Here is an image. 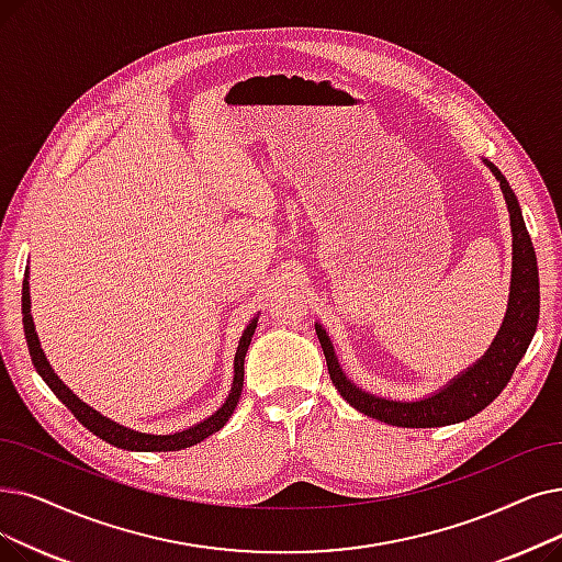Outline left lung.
Segmentation results:
<instances>
[{"mask_svg": "<svg viewBox=\"0 0 562 562\" xmlns=\"http://www.w3.org/2000/svg\"><path fill=\"white\" fill-rule=\"evenodd\" d=\"M490 169L494 177L501 181V190L505 194L509 223H512V284H509V303L505 322L494 339L492 349L477 360L469 372L452 379L441 393H436L420 402H393L374 397L364 390L356 387L345 372L339 370L335 351L326 330L316 326V337L322 341V349L328 362V374L337 393L345 397L353 408L370 418L381 423L395 425V427H443L452 423L469 420L484 406H490L507 385V381L515 374L521 356L526 353L530 339L538 328L540 319V276H538V257L530 234L526 229L524 215L517 202V194L512 192L505 177L498 172V167L492 162Z\"/></svg>", "mask_w": 562, "mask_h": 562, "instance_id": "obj_1", "label": "left lung"}]
</instances>
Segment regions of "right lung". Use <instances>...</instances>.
Returning a JSON list of instances; mask_svg holds the SVG:
<instances>
[{"mask_svg":"<svg viewBox=\"0 0 562 562\" xmlns=\"http://www.w3.org/2000/svg\"><path fill=\"white\" fill-rule=\"evenodd\" d=\"M30 282H22V326H24V337H27V347H30V356L36 372L43 376V381L50 385L53 393L61 400V404H66V408L78 418V423H82L89 431H93L99 438H103L105 443L121 448V450H135V452H175V450H183L190 446L202 443L206 436L215 434L217 429H223L225 423L232 418V413L238 404L240 390H243V362H246V351L252 341L255 328H257V319L250 322V326L243 330V337L238 341L236 349V358H234V385L232 393L227 397V402L217 408L211 418H206L204 423L194 425L190 429H183L179 434H167V436H156V434H142V431H133L124 425H116L114 420L101 416L99 411H93L91 406H87L78 395H72L70 390L64 385V381L55 374V370L50 368V362L43 356L38 335L34 330V322L30 314Z\"/></svg>","mask_w":562,"mask_h":562,"instance_id":"obj_1","label":"right lung"}]
</instances>
